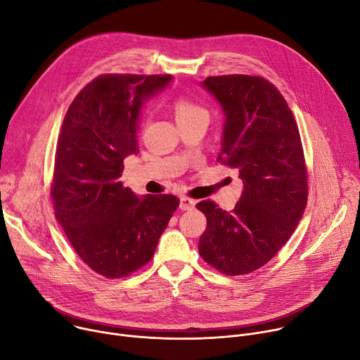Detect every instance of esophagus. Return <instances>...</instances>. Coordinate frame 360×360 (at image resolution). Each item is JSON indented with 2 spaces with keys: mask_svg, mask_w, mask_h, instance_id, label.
<instances>
[{
  "mask_svg": "<svg viewBox=\"0 0 360 360\" xmlns=\"http://www.w3.org/2000/svg\"><path fill=\"white\" fill-rule=\"evenodd\" d=\"M179 208L182 211H192L195 208V201L188 198V197H182L181 198V204H179Z\"/></svg>",
  "mask_w": 360,
  "mask_h": 360,
  "instance_id": "esophagus-1",
  "label": "esophagus"
}]
</instances>
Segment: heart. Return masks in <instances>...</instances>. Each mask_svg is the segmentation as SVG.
Wrapping results in <instances>:
<instances>
[{"instance_id":"1","label":"heart","mask_w":360,"mask_h":360,"mask_svg":"<svg viewBox=\"0 0 360 360\" xmlns=\"http://www.w3.org/2000/svg\"><path fill=\"white\" fill-rule=\"evenodd\" d=\"M172 108L178 123L191 122L195 119H208L210 116L208 110L202 105L195 102L188 96H178L172 103Z\"/></svg>"}]
</instances>
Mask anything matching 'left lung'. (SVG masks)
Segmentation results:
<instances>
[{
	"mask_svg": "<svg viewBox=\"0 0 360 360\" xmlns=\"http://www.w3.org/2000/svg\"><path fill=\"white\" fill-rule=\"evenodd\" d=\"M222 106L224 138L217 160L237 169L244 191L226 212L205 200L198 250L225 276L250 274L267 264L303 217L309 182L299 126L278 89L264 77L210 76L202 83Z\"/></svg>",
	"mask_w": 360,
	"mask_h": 360,
	"instance_id": "left-lung-1",
	"label": "left lung"
}]
</instances>
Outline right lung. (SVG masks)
Instances as JSON below:
<instances>
[{
  "instance_id": "add662e5",
  "label": "right lung",
  "mask_w": 360,
  "mask_h": 360,
  "mask_svg": "<svg viewBox=\"0 0 360 360\" xmlns=\"http://www.w3.org/2000/svg\"><path fill=\"white\" fill-rule=\"evenodd\" d=\"M171 75H101L64 116L54 158V214L77 255L106 278H123L152 259L179 205L175 195L139 198L123 188V160L138 153L142 102Z\"/></svg>"
}]
</instances>
